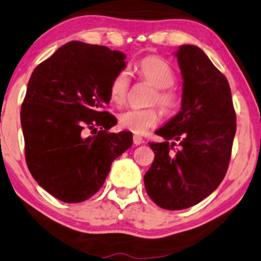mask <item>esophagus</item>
Wrapping results in <instances>:
<instances>
[{"label":"esophagus","mask_w":261,"mask_h":261,"mask_svg":"<svg viewBox=\"0 0 261 261\" xmlns=\"http://www.w3.org/2000/svg\"><path fill=\"white\" fill-rule=\"evenodd\" d=\"M143 142H144L143 138L137 136V135H135V136H134V144H135V146H140V144L143 143Z\"/></svg>","instance_id":"34e87169"}]
</instances>
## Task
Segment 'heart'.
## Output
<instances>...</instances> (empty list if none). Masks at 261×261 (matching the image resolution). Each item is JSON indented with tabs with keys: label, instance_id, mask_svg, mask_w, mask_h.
Returning a JSON list of instances; mask_svg holds the SVG:
<instances>
[{
	"label": "heart",
	"instance_id": "heart-1",
	"mask_svg": "<svg viewBox=\"0 0 261 261\" xmlns=\"http://www.w3.org/2000/svg\"><path fill=\"white\" fill-rule=\"evenodd\" d=\"M135 70L142 81L154 87L149 103H156L165 114H172L179 103L177 92L171 88L176 81L173 68L164 59L146 57L138 62ZM128 87L130 81L126 72L123 71L115 74L110 85L112 101L118 105L124 103L128 94ZM159 120V112L153 107L144 110H127L119 115L120 126L136 135L146 134L149 128L156 126Z\"/></svg>",
	"mask_w": 261,
	"mask_h": 261
}]
</instances>
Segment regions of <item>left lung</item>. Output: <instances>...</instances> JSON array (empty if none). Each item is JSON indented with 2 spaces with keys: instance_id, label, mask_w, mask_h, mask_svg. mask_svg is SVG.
<instances>
[{
  "instance_id": "left-lung-1",
  "label": "left lung",
  "mask_w": 261,
  "mask_h": 261,
  "mask_svg": "<svg viewBox=\"0 0 261 261\" xmlns=\"http://www.w3.org/2000/svg\"><path fill=\"white\" fill-rule=\"evenodd\" d=\"M176 57L183 78L182 107L155 133L165 141L149 142L155 158L144 174L148 195L170 211L194 206L218 188L236 133L225 75L196 45H182Z\"/></svg>"
}]
</instances>
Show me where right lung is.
I'll use <instances>...</instances> for the list:
<instances>
[{
  "label": "right lung",
  "mask_w": 261,
  "mask_h": 261,
  "mask_svg": "<svg viewBox=\"0 0 261 261\" xmlns=\"http://www.w3.org/2000/svg\"><path fill=\"white\" fill-rule=\"evenodd\" d=\"M125 58L103 45L68 42L30 77L20 112L26 164L58 200L77 203L96 194L113 160L133 144L128 131L108 133L117 119L103 110ZM96 127L97 135L85 136Z\"/></svg>",
  "instance_id": "right-lung-1"
}]
</instances>
